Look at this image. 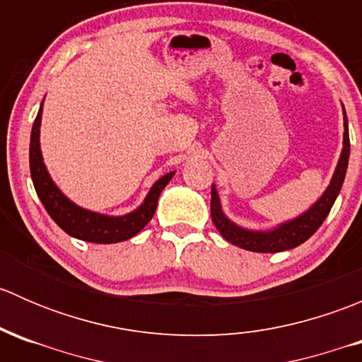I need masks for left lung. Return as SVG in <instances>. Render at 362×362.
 <instances>
[{
    "mask_svg": "<svg viewBox=\"0 0 362 362\" xmlns=\"http://www.w3.org/2000/svg\"><path fill=\"white\" fill-rule=\"evenodd\" d=\"M343 120H345V124H343V126H345V133H343V151L341 156H339L338 166L337 170H334V175L333 178H331V184L327 185L326 192L320 196L319 202L313 204L312 208H308V211L299 215L298 218L284 222L279 228L269 229V231H249V229H243L240 228V226H236L235 222H231L224 214H222L218 194L217 191H215L214 185H211L210 214L211 221H214L218 233H221L229 243H233V245L252 252H269V254H275V252L289 250L301 245V243H305L306 240L320 228L324 218L327 217V214H329L331 208H333L334 202H337L339 189H341L343 185V180H345L350 156L349 122H346L345 108H343Z\"/></svg>",
    "mask_w": 362,
    "mask_h": 362,
    "instance_id": "obj_1",
    "label": "left lung"
}]
</instances>
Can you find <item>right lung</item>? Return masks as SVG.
Listing matches in <instances>:
<instances>
[{
    "label": "right lung",
    "instance_id": "obj_1",
    "mask_svg": "<svg viewBox=\"0 0 362 362\" xmlns=\"http://www.w3.org/2000/svg\"><path fill=\"white\" fill-rule=\"evenodd\" d=\"M43 107V103H42ZM42 107L38 115L33 122L31 141H29V170H31L33 185L36 189L40 202L45 206L47 214L54 218L57 226L68 233L73 238L83 240L90 243H119L124 240L133 238L134 235L141 231L145 226L154 217V211L158 208V199L160 191L168 185L175 171L160 177L151 192L147 194L145 202L140 208L120 217H108V215L96 214V211L86 210V208L76 206L71 203L63 192L57 189L47 171L40 151V122H42Z\"/></svg>",
    "mask_w": 362,
    "mask_h": 362
}]
</instances>
